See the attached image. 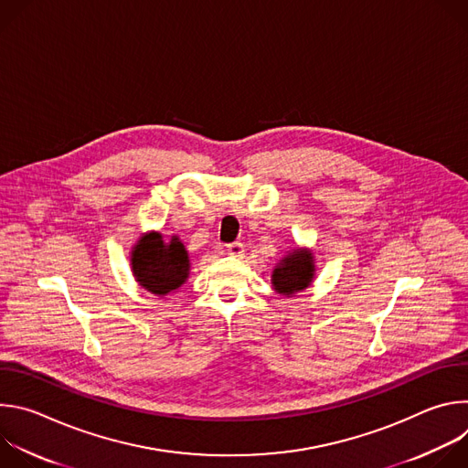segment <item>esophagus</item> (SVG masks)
<instances>
[{"mask_svg":"<svg viewBox=\"0 0 468 468\" xmlns=\"http://www.w3.org/2000/svg\"><path fill=\"white\" fill-rule=\"evenodd\" d=\"M226 250H228V253H229V255L239 257V255H242V251H244V244H242V242H239V240H235V242L228 244V246H226Z\"/></svg>","mask_w":468,"mask_h":468,"instance_id":"esophagus-1","label":"esophagus"}]
</instances>
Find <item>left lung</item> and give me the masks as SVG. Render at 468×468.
<instances>
[{"label": "left lung", "mask_w": 468, "mask_h": 468, "mask_svg": "<svg viewBox=\"0 0 468 468\" xmlns=\"http://www.w3.org/2000/svg\"><path fill=\"white\" fill-rule=\"evenodd\" d=\"M313 255L309 251H292L282 262L272 274V285L282 294H294L305 289L313 280Z\"/></svg>", "instance_id": "1"}]
</instances>
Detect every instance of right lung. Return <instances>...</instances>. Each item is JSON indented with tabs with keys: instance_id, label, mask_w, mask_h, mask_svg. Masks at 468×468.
Returning a JSON list of instances; mask_svg holds the SVG:
<instances>
[{
	"instance_id": "add662e5",
	"label": "right lung",
	"mask_w": 468,
	"mask_h": 468,
	"mask_svg": "<svg viewBox=\"0 0 468 468\" xmlns=\"http://www.w3.org/2000/svg\"><path fill=\"white\" fill-rule=\"evenodd\" d=\"M131 261L137 282L157 296L176 291L188 278V253L177 237L170 242L161 233L143 237Z\"/></svg>"
}]
</instances>
